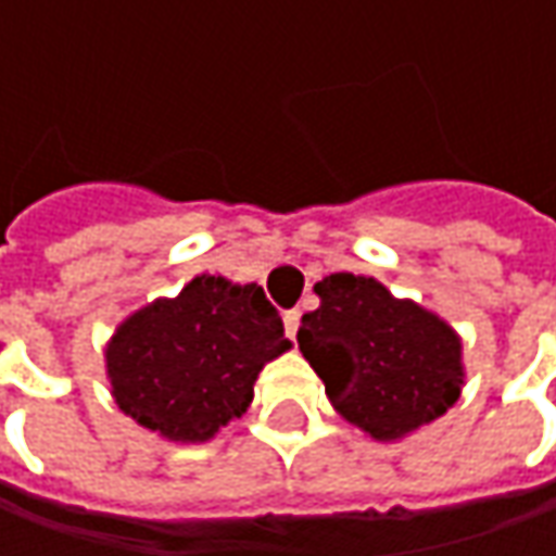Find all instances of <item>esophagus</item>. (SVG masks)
Wrapping results in <instances>:
<instances>
[{
    "instance_id": "1",
    "label": "esophagus",
    "mask_w": 556,
    "mask_h": 556,
    "mask_svg": "<svg viewBox=\"0 0 556 556\" xmlns=\"http://www.w3.org/2000/svg\"><path fill=\"white\" fill-rule=\"evenodd\" d=\"M285 331H288L290 340L296 337V331H300V309L285 312Z\"/></svg>"
}]
</instances>
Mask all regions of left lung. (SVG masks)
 I'll return each mask as SVG.
<instances>
[{
	"label": "left lung",
	"instance_id": "obj_1",
	"mask_svg": "<svg viewBox=\"0 0 556 556\" xmlns=\"http://www.w3.org/2000/svg\"><path fill=\"white\" fill-rule=\"evenodd\" d=\"M300 321V353L331 405L374 439H399L458 402L460 343L433 312L395 300L374 278L337 271Z\"/></svg>",
	"mask_w": 556,
	"mask_h": 556
}]
</instances>
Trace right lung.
I'll return each mask as SVG.
<instances>
[{
  "mask_svg": "<svg viewBox=\"0 0 556 556\" xmlns=\"http://www.w3.org/2000/svg\"><path fill=\"white\" fill-rule=\"evenodd\" d=\"M290 350L285 321L260 285L194 278L119 325L108 346L117 405L176 442H203L241 417L268 358Z\"/></svg>",
  "mask_w": 556,
  "mask_h": 556,
  "instance_id": "add662e5",
  "label": "right lung"
}]
</instances>
